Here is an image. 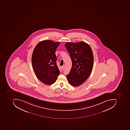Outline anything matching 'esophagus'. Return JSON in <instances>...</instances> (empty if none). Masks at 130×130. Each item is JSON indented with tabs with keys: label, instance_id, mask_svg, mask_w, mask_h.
Here are the masks:
<instances>
[{
	"label": "esophagus",
	"instance_id": "obj_1",
	"mask_svg": "<svg viewBox=\"0 0 130 130\" xmlns=\"http://www.w3.org/2000/svg\"><path fill=\"white\" fill-rule=\"evenodd\" d=\"M65 67V65H63L62 66H61V68H62V69L63 70V69H64V68Z\"/></svg>",
	"mask_w": 130,
	"mask_h": 130
}]
</instances>
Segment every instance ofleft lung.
Listing matches in <instances>:
<instances>
[{
    "mask_svg": "<svg viewBox=\"0 0 130 130\" xmlns=\"http://www.w3.org/2000/svg\"><path fill=\"white\" fill-rule=\"evenodd\" d=\"M65 47L72 60V67L67 78L70 84L78 86L88 78L93 69V55L91 47L84 42H67Z\"/></svg>",
    "mask_w": 130,
    "mask_h": 130,
    "instance_id": "left-lung-1",
    "label": "left lung"
}]
</instances>
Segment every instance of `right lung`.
<instances>
[{
    "mask_svg": "<svg viewBox=\"0 0 130 130\" xmlns=\"http://www.w3.org/2000/svg\"><path fill=\"white\" fill-rule=\"evenodd\" d=\"M59 42L45 40L35 47L31 57L32 66L37 78L46 85L56 81L60 71L57 66L55 52Z\"/></svg>",
    "mask_w": 130,
    "mask_h": 130,
    "instance_id": "obj_1",
    "label": "right lung"
}]
</instances>
